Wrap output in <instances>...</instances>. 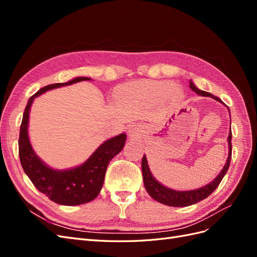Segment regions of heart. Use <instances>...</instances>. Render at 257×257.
Returning a JSON list of instances; mask_svg holds the SVG:
<instances>
[{
  "label": "heart",
  "mask_w": 257,
  "mask_h": 257,
  "mask_svg": "<svg viewBox=\"0 0 257 257\" xmlns=\"http://www.w3.org/2000/svg\"><path fill=\"white\" fill-rule=\"evenodd\" d=\"M144 90L151 95L158 97V98H165L168 97L172 93L174 95H178V91L175 90V84L169 81H161V82H148L144 84Z\"/></svg>",
  "instance_id": "1"
}]
</instances>
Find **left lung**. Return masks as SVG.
<instances>
[{"instance_id": "1", "label": "left lung", "mask_w": 257, "mask_h": 257, "mask_svg": "<svg viewBox=\"0 0 257 257\" xmlns=\"http://www.w3.org/2000/svg\"><path fill=\"white\" fill-rule=\"evenodd\" d=\"M190 88L198 95L212 97L215 100H217V102L223 104V102L219 97L212 95L211 93L199 90L198 88H196L195 84L192 82V80H190ZM227 141H228V150H229L228 158L226 163H225L223 169L221 170V173L217 175V177L212 182H210L206 186H203V188L197 189V190H192V191H176L173 189L166 188V186H164L159 181L155 180L154 177L152 176V173L150 172L149 165H148L146 155H144L143 161H142V170H143L144 184L148 194H149L154 200L159 201V203L167 205V206H172V207L191 206L193 204H196L198 201L207 198L210 194H211L217 186H219L222 179L224 178L225 175H226L228 170L230 160H231V132H229Z\"/></svg>"}]
</instances>
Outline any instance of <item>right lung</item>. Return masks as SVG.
Listing matches in <instances>:
<instances>
[{"label":"right lung","instance_id":"obj_1","mask_svg":"<svg viewBox=\"0 0 257 257\" xmlns=\"http://www.w3.org/2000/svg\"><path fill=\"white\" fill-rule=\"evenodd\" d=\"M90 79L88 77H77L65 83H53L38 90L29 98L20 125L18 145L23 170L38 191L54 203L64 206L81 205L96 198L104 183L107 166L111 159L123 149L126 135L120 134L108 139L83 164L71 169L57 170L46 165L31 146L28 135L29 113L34 98L46 91Z\"/></svg>","mask_w":257,"mask_h":257}]
</instances>
